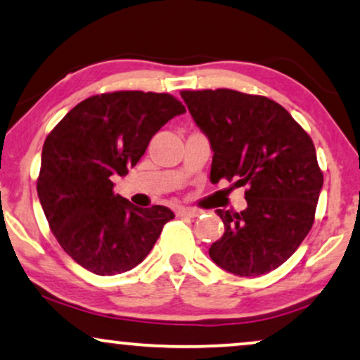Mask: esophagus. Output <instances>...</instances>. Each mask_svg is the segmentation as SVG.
Returning <instances> with one entry per match:
<instances>
[{"instance_id":"obj_1","label":"esophagus","mask_w":360,"mask_h":360,"mask_svg":"<svg viewBox=\"0 0 360 360\" xmlns=\"http://www.w3.org/2000/svg\"><path fill=\"white\" fill-rule=\"evenodd\" d=\"M176 214H179V217L195 218V217H198L200 212H198V210H195V208H179V212H176Z\"/></svg>"}]
</instances>
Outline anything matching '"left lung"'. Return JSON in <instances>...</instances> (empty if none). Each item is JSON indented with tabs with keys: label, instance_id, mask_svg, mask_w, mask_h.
<instances>
[{
	"label": "left lung",
	"instance_id": "left-lung-1",
	"mask_svg": "<svg viewBox=\"0 0 360 360\" xmlns=\"http://www.w3.org/2000/svg\"><path fill=\"white\" fill-rule=\"evenodd\" d=\"M191 117L213 150L210 180L248 186L246 207L217 210L225 233L210 258L238 276L281 266L309 233L323 172L309 135L278 102L231 89L181 91Z\"/></svg>",
	"mask_w": 360,
	"mask_h": 360
}]
</instances>
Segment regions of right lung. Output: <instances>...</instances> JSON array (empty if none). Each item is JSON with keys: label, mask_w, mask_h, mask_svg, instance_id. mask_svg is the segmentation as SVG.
Masks as SVG:
<instances>
[{"label": "right lung", "mask_w": 360, "mask_h": 360, "mask_svg": "<svg viewBox=\"0 0 360 360\" xmlns=\"http://www.w3.org/2000/svg\"><path fill=\"white\" fill-rule=\"evenodd\" d=\"M185 112L170 94L119 91L92 96L46 137L37 197L60 248L99 276L142 263L175 217L162 205L139 208L114 193L163 125Z\"/></svg>", "instance_id": "add662e5"}]
</instances>
